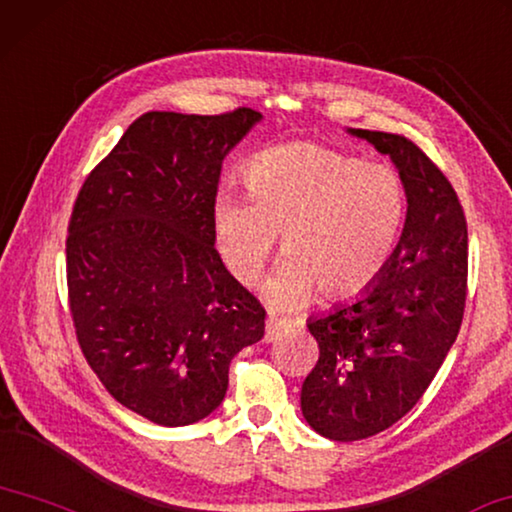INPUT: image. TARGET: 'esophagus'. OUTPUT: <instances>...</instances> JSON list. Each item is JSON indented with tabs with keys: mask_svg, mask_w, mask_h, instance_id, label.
I'll use <instances>...</instances> for the list:
<instances>
[{
	"mask_svg": "<svg viewBox=\"0 0 512 512\" xmlns=\"http://www.w3.org/2000/svg\"><path fill=\"white\" fill-rule=\"evenodd\" d=\"M291 323L287 319H278V316H269L266 319V342H275V339L282 337V332L289 330Z\"/></svg>",
	"mask_w": 512,
	"mask_h": 512,
	"instance_id": "34e87169",
	"label": "esophagus"
}]
</instances>
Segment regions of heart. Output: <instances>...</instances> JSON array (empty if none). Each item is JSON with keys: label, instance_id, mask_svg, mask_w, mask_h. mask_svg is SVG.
I'll use <instances>...</instances> for the list:
<instances>
[{"label": "heart", "instance_id": "1", "mask_svg": "<svg viewBox=\"0 0 512 512\" xmlns=\"http://www.w3.org/2000/svg\"><path fill=\"white\" fill-rule=\"evenodd\" d=\"M246 191L214 202L218 255L241 285H255L282 234L285 262L266 285L275 305L316 294L348 303L376 285L408 218V189L387 164L319 143L259 152L243 170Z\"/></svg>", "mask_w": 512, "mask_h": 512}]
</instances>
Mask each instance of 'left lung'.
Listing matches in <instances>:
<instances>
[{
  "mask_svg": "<svg viewBox=\"0 0 512 512\" xmlns=\"http://www.w3.org/2000/svg\"><path fill=\"white\" fill-rule=\"evenodd\" d=\"M351 134L392 157L408 189V218L376 285L307 323L319 362L300 389V408L335 442L367 440L415 408L456 342L467 298V221L451 182L401 134Z\"/></svg>",
  "mask_w": 512,
  "mask_h": 512,
  "instance_id": "8db88e82",
  "label": "left lung"
}]
</instances>
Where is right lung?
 <instances>
[{
	"label": "right lung",
	"mask_w": 512,
	"mask_h": 512,
	"mask_svg": "<svg viewBox=\"0 0 512 512\" xmlns=\"http://www.w3.org/2000/svg\"><path fill=\"white\" fill-rule=\"evenodd\" d=\"M262 113L148 111L88 173L66 239L70 316L107 392L159 426L221 405L266 310L216 250L225 154Z\"/></svg>",
	"instance_id": "1"
}]
</instances>
